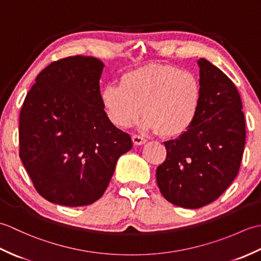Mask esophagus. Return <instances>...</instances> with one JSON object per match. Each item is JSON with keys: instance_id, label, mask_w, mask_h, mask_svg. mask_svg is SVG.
Segmentation results:
<instances>
[{"instance_id": "1", "label": "esophagus", "mask_w": 261, "mask_h": 261, "mask_svg": "<svg viewBox=\"0 0 261 261\" xmlns=\"http://www.w3.org/2000/svg\"><path fill=\"white\" fill-rule=\"evenodd\" d=\"M132 141H134V143L136 146H141L143 145V143H146L147 139L145 137L142 136H139V135H134L132 136Z\"/></svg>"}]
</instances>
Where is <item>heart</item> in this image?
Here are the masks:
<instances>
[{
  "instance_id": "1",
  "label": "heart",
  "mask_w": 261,
  "mask_h": 261,
  "mask_svg": "<svg viewBox=\"0 0 261 261\" xmlns=\"http://www.w3.org/2000/svg\"><path fill=\"white\" fill-rule=\"evenodd\" d=\"M203 87L195 71L174 65H146L127 70L120 84L101 92L108 118L119 127H129L146 118L142 126L167 137L186 132L197 119Z\"/></svg>"
}]
</instances>
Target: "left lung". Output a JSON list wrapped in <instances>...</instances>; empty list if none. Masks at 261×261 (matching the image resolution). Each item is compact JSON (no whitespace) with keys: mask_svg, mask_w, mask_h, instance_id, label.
<instances>
[{"mask_svg":"<svg viewBox=\"0 0 261 261\" xmlns=\"http://www.w3.org/2000/svg\"><path fill=\"white\" fill-rule=\"evenodd\" d=\"M203 99L195 122L166 141L165 162L156 171L163 196L171 204L198 208L221 196L238 175L246 143L242 102L228 76L198 60Z\"/></svg>","mask_w":261,"mask_h":261,"instance_id":"8db88e82","label":"left lung"}]
</instances>
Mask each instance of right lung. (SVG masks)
Wrapping results in <instances>:
<instances>
[{"instance_id": "1", "label": "right lung", "mask_w": 261, "mask_h": 261, "mask_svg": "<svg viewBox=\"0 0 261 261\" xmlns=\"http://www.w3.org/2000/svg\"><path fill=\"white\" fill-rule=\"evenodd\" d=\"M104 64L94 57L59 59L37 76L22 105L20 158L47 201L84 206L101 198L131 137L114 126L99 92Z\"/></svg>"}]
</instances>
